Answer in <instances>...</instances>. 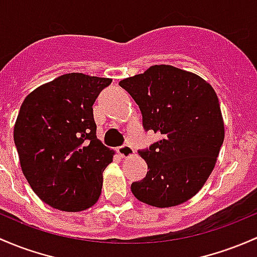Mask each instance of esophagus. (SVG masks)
Returning a JSON list of instances; mask_svg holds the SVG:
<instances>
[{"label": "esophagus", "mask_w": 257, "mask_h": 257, "mask_svg": "<svg viewBox=\"0 0 257 257\" xmlns=\"http://www.w3.org/2000/svg\"><path fill=\"white\" fill-rule=\"evenodd\" d=\"M121 158H131L134 155V149L129 144H123L117 149Z\"/></svg>", "instance_id": "34e87169"}]
</instances>
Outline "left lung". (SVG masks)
Returning a JSON list of instances; mask_svg holds the SVG:
<instances>
[{
    "label": "left lung",
    "mask_w": 257,
    "mask_h": 257,
    "mask_svg": "<svg viewBox=\"0 0 257 257\" xmlns=\"http://www.w3.org/2000/svg\"><path fill=\"white\" fill-rule=\"evenodd\" d=\"M119 86L139 106L145 131L163 137L138 151L149 172L132 183V192L153 207L182 204L203 187L223 144L217 93L198 75L171 65H154Z\"/></svg>",
    "instance_id": "1"
}]
</instances>
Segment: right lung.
<instances>
[{
	"instance_id": "1",
	"label": "right lung",
	"mask_w": 257,
	"mask_h": 257,
	"mask_svg": "<svg viewBox=\"0 0 257 257\" xmlns=\"http://www.w3.org/2000/svg\"><path fill=\"white\" fill-rule=\"evenodd\" d=\"M112 80L63 75L26 97L15 124L23 175L36 194L56 209L81 212L102 191L113 151L96 137L93 103Z\"/></svg>"
}]
</instances>
